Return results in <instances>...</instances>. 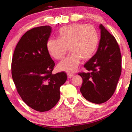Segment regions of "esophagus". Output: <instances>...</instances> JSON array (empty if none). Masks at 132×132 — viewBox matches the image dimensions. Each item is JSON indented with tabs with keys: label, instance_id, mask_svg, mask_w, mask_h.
<instances>
[{
	"label": "esophagus",
	"instance_id": "esophagus-1",
	"mask_svg": "<svg viewBox=\"0 0 132 132\" xmlns=\"http://www.w3.org/2000/svg\"><path fill=\"white\" fill-rule=\"evenodd\" d=\"M67 75H68V79H70L71 77H72L74 75L73 74V73H67Z\"/></svg>",
	"mask_w": 132,
	"mask_h": 132
}]
</instances>
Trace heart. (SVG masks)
Segmentation results:
<instances>
[{
	"mask_svg": "<svg viewBox=\"0 0 132 132\" xmlns=\"http://www.w3.org/2000/svg\"><path fill=\"white\" fill-rule=\"evenodd\" d=\"M58 39L50 38L46 42V50L55 59H62L68 50L67 57L58 64L61 71L73 73L76 71L81 60L90 59L94 55L99 43V35L91 25L73 24L63 27L58 32Z\"/></svg>",
	"mask_w": 132,
	"mask_h": 132,
	"instance_id": "heart-1",
	"label": "heart"
}]
</instances>
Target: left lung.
I'll return each instance as SVG.
<instances>
[{
  "instance_id": "left-lung-1",
  "label": "left lung",
  "mask_w": 132,
  "mask_h": 132,
  "mask_svg": "<svg viewBox=\"0 0 132 132\" xmlns=\"http://www.w3.org/2000/svg\"><path fill=\"white\" fill-rule=\"evenodd\" d=\"M101 38L97 52L84 64L87 72L79 73L80 92L95 104L106 102L114 93L122 71V56L117 40L100 24Z\"/></svg>"
}]
</instances>
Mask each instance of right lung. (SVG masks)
Wrapping results in <instances>:
<instances>
[{
    "label": "right lung",
    "mask_w": 132,
    "mask_h": 132,
    "mask_svg": "<svg viewBox=\"0 0 132 132\" xmlns=\"http://www.w3.org/2000/svg\"><path fill=\"white\" fill-rule=\"evenodd\" d=\"M52 27L31 29L17 44L12 61V75L23 101L39 112L50 110L61 97L60 87L66 82V73H52L55 64L46 50Z\"/></svg>",
    "instance_id": "right-lung-1"
}]
</instances>
